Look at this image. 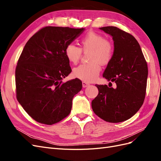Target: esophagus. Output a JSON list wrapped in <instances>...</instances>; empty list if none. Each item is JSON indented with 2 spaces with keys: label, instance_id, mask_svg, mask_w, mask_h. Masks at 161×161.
Wrapping results in <instances>:
<instances>
[{
  "label": "esophagus",
  "instance_id": "34e87169",
  "mask_svg": "<svg viewBox=\"0 0 161 161\" xmlns=\"http://www.w3.org/2000/svg\"><path fill=\"white\" fill-rule=\"evenodd\" d=\"M82 86H83V88H85V87H87L89 85H90L89 83H87V82H84V81H82Z\"/></svg>",
  "mask_w": 161,
  "mask_h": 161
}]
</instances>
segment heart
Segmentation results:
<instances>
[{
	"label": "heart",
	"instance_id": "heart-1",
	"mask_svg": "<svg viewBox=\"0 0 161 161\" xmlns=\"http://www.w3.org/2000/svg\"><path fill=\"white\" fill-rule=\"evenodd\" d=\"M82 49L91 52L89 64H80L73 70V76L84 82H92L98 76L101 66L106 65L111 60L114 55V46L111 42L99 33L92 31L87 33L80 40ZM82 49L70 43L65 49V55L70 63L76 64L82 56Z\"/></svg>",
	"mask_w": 161,
	"mask_h": 161
}]
</instances>
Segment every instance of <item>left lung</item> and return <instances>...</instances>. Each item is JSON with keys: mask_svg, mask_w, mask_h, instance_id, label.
Instances as JSON below:
<instances>
[{"mask_svg": "<svg viewBox=\"0 0 161 161\" xmlns=\"http://www.w3.org/2000/svg\"><path fill=\"white\" fill-rule=\"evenodd\" d=\"M101 30L114 40V50L103 76L115 86H95L99 93L92 101L94 113L111 123H119L134 115L142 105L148 78V66L140 44L131 34L120 29L103 27Z\"/></svg>", "mask_w": 161, "mask_h": 161, "instance_id": "8db88e82", "label": "left lung"}]
</instances>
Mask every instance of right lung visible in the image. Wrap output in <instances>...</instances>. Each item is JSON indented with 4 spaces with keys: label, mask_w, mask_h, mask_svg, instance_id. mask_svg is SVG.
<instances>
[{
    "label": "right lung",
    "mask_w": 161,
    "mask_h": 161,
    "mask_svg": "<svg viewBox=\"0 0 161 161\" xmlns=\"http://www.w3.org/2000/svg\"><path fill=\"white\" fill-rule=\"evenodd\" d=\"M84 31L46 27L24 47L15 70L17 99L37 122L52 125L70 113L73 97L82 85L79 79L62 82L72 71L65 49Z\"/></svg>",
    "instance_id": "add662e5"
}]
</instances>
